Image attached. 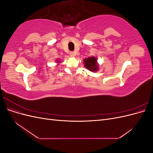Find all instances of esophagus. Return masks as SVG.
Listing matches in <instances>:
<instances>
[{"mask_svg": "<svg viewBox=\"0 0 153 153\" xmlns=\"http://www.w3.org/2000/svg\"><path fill=\"white\" fill-rule=\"evenodd\" d=\"M69 54H70V56L72 57H74L76 55V53L75 52H70V53H69Z\"/></svg>", "mask_w": 153, "mask_h": 153, "instance_id": "esophagus-1", "label": "esophagus"}]
</instances>
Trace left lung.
Returning a JSON list of instances; mask_svg holds the SVG:
<instances>
[{
	"label": "left lung",
	"mask_w": 153,
	"mask_h": 153,
	"mask_svg": "<svg viewBox=\"0 0 153 153\" xmlns=\"http://www.w3.org/2000/svg\"><path fill=\"white\" fill-rule=\"evenodd\" d=\"M97 61H98V59L94 56L86 58L84 60V66L90 71H98L99 69V64Z\"/></svg>",
	"instance_id": "obj_1"
}]
</instances>
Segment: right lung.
<instances>
[{"mask_svg": "<svg viewBox=\"0 0 153 153\" xmlns=\"http://www.w3.org/2000/svg\"><path fill=\"white\" fill-rule=\"evenodd\" d=\"M56 62L57 63V66H59V64L61 63V61H60L59 59H57V60H56Z\"/></svg>", "mask_w": 153, "mask_h": 153, "instance_id": "obj_1", "label": "right lung"}]
</instances>
